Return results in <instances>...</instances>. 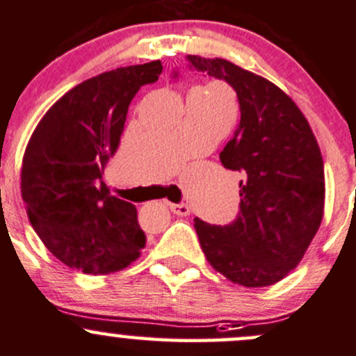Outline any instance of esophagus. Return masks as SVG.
I'll return each instance as SVG.
<instances>
[{
    "label": "esophagus",
    "mask_w": 356,
    "mask_h": 356,
    "mask_svg": "<svg viewBox=\"0 0 356 356\" xmlns=\"http://www.w3.org/2000/svg\"><path fill=\"white\" fill-rule=\"evenodd\" d=\"M170 209L171 212H175L177 216H181V218L190 214V207L186 204H170Z\"/></svg>",
    "instance_id": "1"
}]
</instances>
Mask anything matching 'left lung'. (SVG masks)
Wrapping results in <instances>:
<instances>
[{
  "instance_id": "obj_1",
  "label": "left lung",
  "mask_w": 356,
  "mask_h": 356,
  "mask_svg": "<svg viewBox=\"0 0 356 356\" xmlns=\"http://www.w3.org/2000/svg\"><path fill=\"white\" fill-rule=\"evenodd\" d=\"M186 61L204 76L228 82L241 113L219 154L226 170L241 175L240 211L225 226L195 218L200 247L209 264L233 283L270 286L298 266L321 226V149L298 106L273 82L221 58L188 54Z\"/></svg>"
}]
</instances>
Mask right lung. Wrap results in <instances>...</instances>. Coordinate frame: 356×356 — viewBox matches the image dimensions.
Segmentation results:
<instances>
[{"instance_id": "right-lung-1", "label": "right lung", "mask_w": 356, "mask_h": 356, "mask_svg": "<svg viewBox=\"0 0 356 356\" xmlns=\"http://www.w3.org/2000/svg\"><path fill=\"white\" fill-rule=\"evenodd\" d=\"M163 72L161 61L116 68L68 90L29 140L22 199L47 250L83 274L122 270L140 257L145 233L134 204L102 181L122 138L131 99Z\"/></svg>"}]
</instances>
